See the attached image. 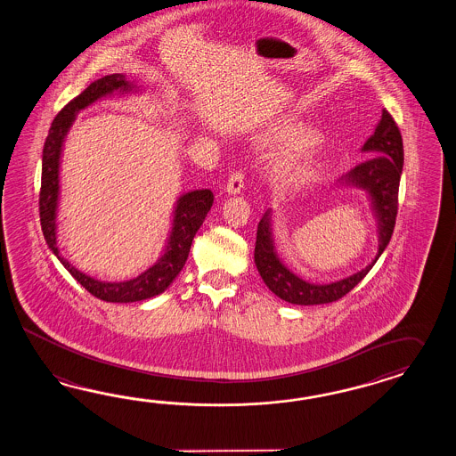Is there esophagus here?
I'll return each instance as SVG.
<instances>
[{
  "label": "esophagus",
  "instance_id": "obj_1",
  "mask_svg": "<svg viewBox=\"0 0 456 456\" xmlns=\"http://www.w3.org/2000/svg\"><path fill=\"white\" fill-rule=\"evenodd\" d=\"M243 187H245V175L241 172H233L232 176L228 178V183H226L228 195H238L243 190Z\"/></svg>",
  "mask_w": 456,
  "mask_h": 456
}]
</instances>
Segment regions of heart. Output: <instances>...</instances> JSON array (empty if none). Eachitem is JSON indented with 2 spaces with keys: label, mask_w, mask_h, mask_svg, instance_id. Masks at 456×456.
Listing matches in <instances>:
<instances>
[{
  "label": "heart",
  "mask_w": 456,
  "mask_h": 456,
  "mask_svg": "<svg viewBox=\"0 0 456 456\" xmlns=\"http://www.w3.org/2000/svg\"><path fill=\"white\" fill-rule=\"evenodd\" d=\"M319 141L315 130L297 122H284L266 132L263 145L282 152L273 167L276 182L284 187H299L324 175L326 160L311 151Z\"/></svg>",
  "instance_id": "heart-1"
}]
</instances>
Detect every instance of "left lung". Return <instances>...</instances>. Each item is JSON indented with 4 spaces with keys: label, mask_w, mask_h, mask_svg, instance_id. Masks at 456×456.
<instances>
[{
    "label": "left lung",
    "mask_w": 456,
    "mask_h": 456,
    "mask_svg": "<svg viewBox=\"0 0 456 456\" xmlns=\"http://www.w3.org/2000/svg\"><path fill=\"white\" fill-rule=\"evenodd\" d=\"M362 152L370 159L354 167L347 175L342 176L340 185L361 188L369 195L377 220V255L369 266L344 280L329 284L307 282L281 263L274 248L273 211L268 210L257 224L255 263L269 291L274 292L282 301L299 305L338 301L365 278L388 245L397 218L398 185L403 168V142L395 120L386 109L382 110V118L377 124L374 134L363 143Z\"/></svg>",
    "instance_id": "left-lung-1"
}]
</instances>
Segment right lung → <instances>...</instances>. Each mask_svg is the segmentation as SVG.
Segmentation results:
<instances>
[{
    "instance_id": "right-lung-1",
    "label": "right lung",
    "mask_w": 456,
    "mask_h": 456,
    "mask_svg": "<svg viewBox=\"0 0 456 456\" xmlns=\"http://www.w3.org/2000/svg\"><path fill=\"white\" fill-rule=\"evenodd\" d=\"M137 89L139 87L134 82L127 81L124 74H110L94 81L53 120L43 149L39 218L45 240L54 256L69 271L70 276L97 299L107 303H135L162 294L185 266L191 241L213 205V193L208 188L180 195L176 200L172 230L167 240L164 255L157 259L153 266L134 280L118 282L95 280L74 268L66 257L61 256L58 248L59 165L62 145L70 126L76 120L77 112L94 104L95 101L114 93H137Z\"/></svg>"
}]
</instances>
